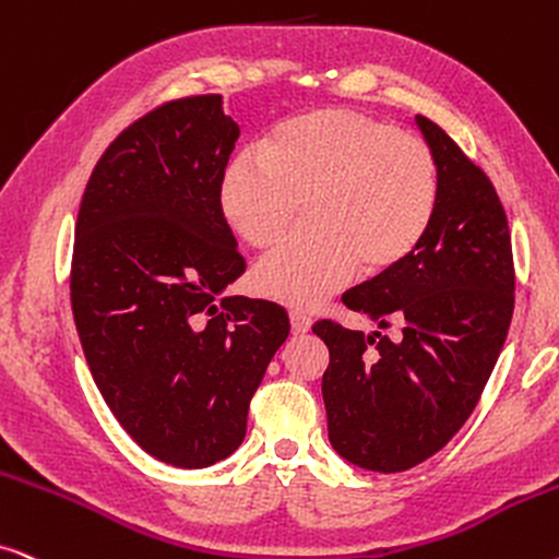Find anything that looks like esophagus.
<instances>
[{
	"mask_svg": "<svg viewBox=\"0 0 559 559\" xmlns=\"http://www.w3.org/2000/svg\"><path fill=\"white\" fill-rule=\"evenodd\" d=\"M310 316H306V313H300V310H293V313H289V325H293V333H306V331H310Z\"/></svg>",
	"mask_w": 559,
	"mask_h": 559,
	"instance_id": "obj_1",
	"label": "esophagus"
}]
</instances>
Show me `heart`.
Instances as JSON below:
<instances>
[{"mask_svg": "<svg viewBox=\"0 0 559 559\" xmlns=\"http://www.w3.org/2000/svg\"><path fill=\"white\" fill-rule=\"evenodd\" d=\"M439 166L421 138L367 112L331 107L293 118L238 154L221 182L228 226L270 249L308 210L306 234L253 270V287L293 308H316L357 270L382 277L408 262L429 234Z\"/></svg>", "mask_w": 559, "mask_h": 559, "instance_id": "b5f03b06", "label": "heart"}]
</instances>
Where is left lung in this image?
<instances>
[{
  "mask_svg": "<svg viewBox=\"0 0 559 559\" xmlns=\"http://www.w3.org/2000/svg\"><path fill=\"white\" fill-rule=\"evenodd\" d=\"M418 128L439 166L431 228L401 270L344 293V306L401 336L318 321L329 346L323 403L333 449L372 473L437 454L480 401L513 316L511 230L490 177L437 122Z\"/></svg>",
  "mask_w": 559,
  "mask_h": 559,
  "instance_id": "obj_1",
  "label": "left lung"
}]
</instances>
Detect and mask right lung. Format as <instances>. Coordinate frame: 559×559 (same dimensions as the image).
<instances>
[{"label": "right lung", "mask_w": 559, "mask_h": 559, "mask_svg": "<svg viewBox=\"0 0 559 559\" xmlns=\"http://www.w3.org/2000/svg\"><path fill=\"white\" fill-rule=\"evenodd\" d=\"M221 94L171 99L94 166L76 217L71 310L90 372L122 429L174 467L236 452L285 308L221 297L246 270L221 182L238 141Z\"/></svg>", "instance_id": "obj_1"}]
</instances>
